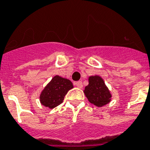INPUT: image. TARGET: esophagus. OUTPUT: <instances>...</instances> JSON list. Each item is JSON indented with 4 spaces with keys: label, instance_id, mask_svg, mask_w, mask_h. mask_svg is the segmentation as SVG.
<instances>
[{
    "label": "esophagus",
    "instance_id": "34e87169",
    "mask_svg": "<svg viewBox=\"0 0 150 150\" xmlns=\"http://www.w3.org/2000/svg\"><path fill=\"white\" fill-rule=\"evenodd\" d=\"M75 86H77L79 88H83L82 81H78V82L75 83Z\"/></svg>",
    "mask_w": 150,
    "mask_h": 150
}]
</instances>
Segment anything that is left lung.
Here are the masks:
<instances>
[{"mask_svg": "<svg viewBox=\"0 0 150 150\" xmlns=\"http://www.w3.org/2000/svg\"><path fill=\"white\" fill-rule=\"evenodd\" d=\"M83 93L90 103L98 107L104 106L111 100V93L99 75L88 77V85L86 86Z\"/></svg>", "mask_w": 150, "mask_h": 150, "instance_id": "1", "label": "left lung"}]
</instances>
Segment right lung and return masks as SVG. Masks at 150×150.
Instances as JSON below:
<instances>
[{
    "mask_svg": "<svg viewBox=\"0 0 150 150\" xmlns=\"http://www.w3.org/2000/svg\"><path fill=\"white\" fill-rule=\"evenodd\" d=\"M73 88L71 80L55 75L42 90L40 95V101L44 106L53 109L62 103L68 91Z\"/></svg>",
    "mask_w": 150,
    "mask_h": 150,
    "instance_id": "obj_1",
    "label": "right lung"
}]
</instances>
